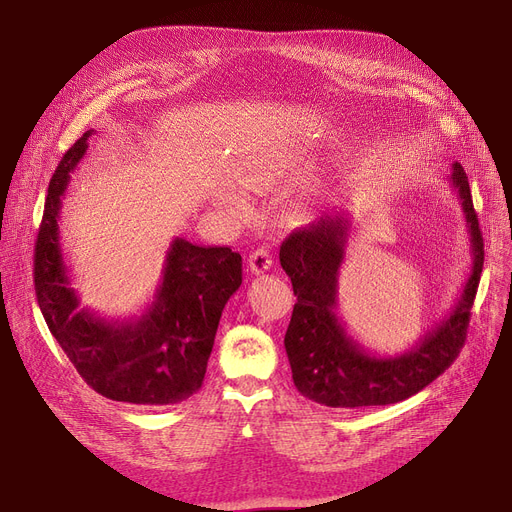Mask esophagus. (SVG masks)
Here are the masks:
<instances>
[{
	"label": "esophagus",
	"mask_w": 512,
	"mask_h": 512,
	"mask_svg": "<svg viewBox=\"0 0 512 512\" xmlns=\"http://www.w3.org/2000/svg\"><path fill=\"white\" fill-rule=\"evenodd\" d=\"M270 267H272V251L270 249L261 247V249L251 253V257H249L251 274H263V272L270 270Z\"/></svg>",
	"instance_id": "34e87169"
}]
</instances>
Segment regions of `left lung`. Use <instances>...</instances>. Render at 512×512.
Here are the masks:
<instances>
[{
  "instance_id": "left-lung-1",
  "label": "left lung",
  "mask_w": 512,
  "mask_h": 512,
  "mask_svg": "<svg viewBox=\"0 0 512 512\" xmlns=\"http://www.w3.org/2000/svg\"><path fill=\"white\" fill-rule=\"evenodd\" d=\"M448 180L465 211L471 274L452 311L402 355L378 357L365 351L346 334L336 313L338 276L351 230L344 211L294 230L282 242L280 265L297 297L284 346L294 386L305 398L334 409L392 405L432 384L459 357L483 267V238L461 164H452Z\"/></svg>"
}]
</instances>
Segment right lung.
Here are the masks:
<instances>
[{"instance_id":"add662e5","label":"right lung","mask_w":512,"mask_h":512,"mask_svg":"<svg viewBox=\"0 0 512 512\" xmlns=\"http://www.w3.org/2000/svg\"><path fill=\"white\" fill-rule=\"evenodd\" d=\"M91 134L64 153L49 180L35 242L37 301L49 332L95 392L132 405H176L203 384L222 311L242 284V257L230 247L174 238L141 317L105 319L78 309L60 247V209Z\"/></svg>"}]
</instances>
